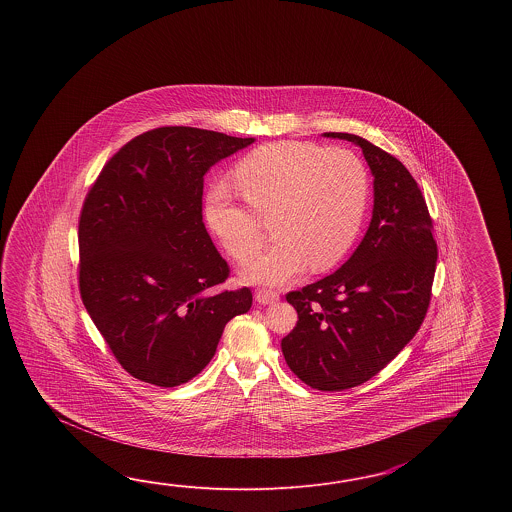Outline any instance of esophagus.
<instances>
[{
	"label": "esophagus",
	"mask_w": 512,
	"mask_h": 512,
	"mask_svg": "<svg viewBox=\"0 0 512 512\" xmlns=\"http://www.w3.org/2000/svg\"><path fill=\"white\" fill-rule=\"evenodd\" d=\"M278 300H280V294L272 291V289H258L256 291V302L258 304L269 305L278 302Z\"/></svg>",
	"instance_id": "obj_1"
}]
</instances>
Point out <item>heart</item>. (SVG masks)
Instances as JSON below:
<instances>
[{"label": "heart", "instance_id": "obj_1", "mask_svg": "<svg viewBox=\"0 0 512 512\" xmlns=\"http://www.w3.org/2000/svg\"><path fill=\"white\" fill-rule=\"evenodd\" d=\"M236 185L218 181L203 205L208 230L234 260L245 261L265 238L272 219L278 240L245 267L251 282H289L311 267L322 272L346 258L359 236L370 197L366 166L355 153L311 142H272L241 159Z\"/></svg>", "mask_w": 512, "mask_h": 512}]
</instances>
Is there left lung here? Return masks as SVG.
Wrapping results in <instances>:
<instances>
[{
    "mask_svg": "<svg viewBox=\"0 0 512 512\" xmlns=\"http://www.w3.org/2000/svg\"><path fill=\"white\" fill-rule=\"evenodd\" d=\"M362 148L373 174V214L338 271L287 294L298 313L282 340L294 375L322 392L370 381L415 337L434 282L437 243L425 197L399 159L351 133H324Z\"/></svg>",
    "mask_w": 512,
    "mask_h": 512,
    "instance_id": "8db88e82",
    "label": "left lung"
}]
</instances>
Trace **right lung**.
Segmentation results:
<instances>
[{
    "instance_id": "1",
    "label": "right lung",
    "mask_w": 512,
    "mask_h": 512,
    "mask_svg": "<svg viewBox=\"0 0 512 512\" xmlns=\"http://www.w3.org/2000/svg\"><path fill=\"white\" fill-rule=\"evenodd\" d=\"M254 139L164 126L124 144L87 192L78 283L120 366L174 388L201 373L227 322L251 309L203 223V177Z\"/></svg>"
}]
</instances>
